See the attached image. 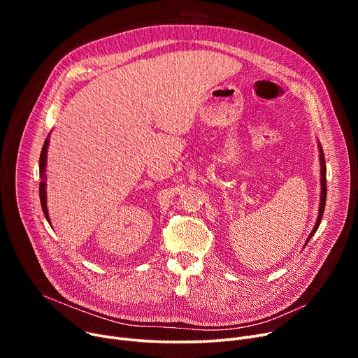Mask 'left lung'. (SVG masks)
<instances>
[{
	"instance_id": "1",
	"label": "left lung",
	"mask_w": 358,
	"mask_h": 358,
	"mask_svg": "<svg viewBox=\"0 0 358 358\" xmlns=\"http://www.w3.org/2000/svg\"><path fill=\"white\" fill-rule=\"evenodd\" d=\"M319 158H321V185H322V190H321V203H319V215H317V219H316V223H315V228L313 231L310 232L306 243L309 242V239L312 238V235L317 231L319 228V223H321L322 220V215H324V210H325V201H327V166H325V157H324V150L321 148V145H319Z\"/></svg>"
}]
</instances>
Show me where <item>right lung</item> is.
Segmentation results:
<instances>
[{"mask_svg": "<svg viewBox=\"0 0 358 358\" xmlns=\"http://www.w3.org/2000/svg\"><path fill=\"white\" fill-rule=\"evenodd\" d=\"M48 146H49V138H46L45 145L42 148L41 152V159H39V169H41V178H45V166H46V154H48ZM46 184L45 181H42L39 184V194H41V204H42V210L45 213V217L48 219V222H50L49 219V213H48V208H46Z\"/></svg>", "mask_w": 358, "mask_h": 358, "instance_id": "add662e5", "label": "right lung"}]
</instances>
